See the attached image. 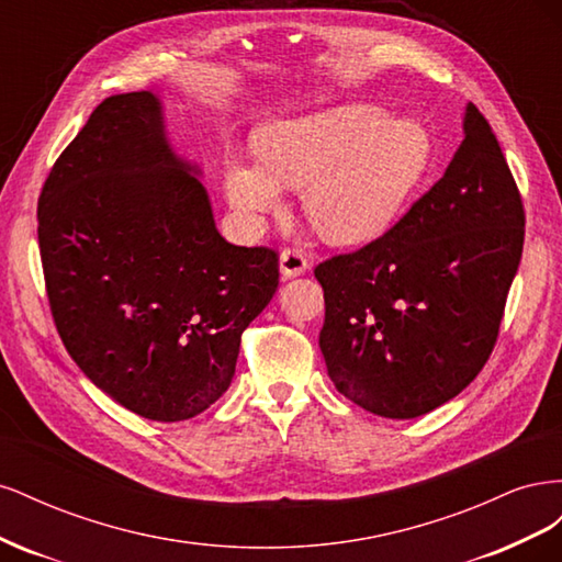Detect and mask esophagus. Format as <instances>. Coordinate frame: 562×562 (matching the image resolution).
Instances as JSON below:
<instances>
[{"instance_id":"esophagus-1","label":"esophagus","mask_w":562,"mask_h":562,"mask_svg":"<svg viewBox=\"0 0 562 562\" xmlns=\"http://www.w3.org/2000/svg\"><path fill=\"white\" fill-rule=\"evenodd\" d=\"M307 271V255L302 248H283L281 250V274L283 277H300Z\"/></svg>"}]
</instances>
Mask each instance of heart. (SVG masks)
Masks as SVG:
<instances>
[{
	"instance_id": "b5f03b06",
	"label": "heart",
	"mask_w": 562,
	"mask_h": 562,
	"mask_svg": "<svg viewBox=\"0 0 562 562\" xmlns=\"http://www.w3.org/2000/svg\"><path fill=\"white\" fill-rule=\"evenodd\" d=\"M258 166H227V196L250 227L281 206V187H302V211L339 246L375 241L427 180L436 145L429 128L378 105L353 103L267 128Z\"/></svg>"
}]
</instances>
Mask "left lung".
<instances>
[{
  "label": "left lung",
  "instance_id": "left-lung-1",
  "mask_svg": "<svg viewBox=\"0 0 562 562\" xmlns=\"http://www.w3.org/2000/svg\"><path fill=\"white\" fill-rule=\"evenodd\" d=\"M522 239L512 168L469 105L443 178L380 239L314 269L326 300L318 347L339 394L411 419L467 389L497 345Z\"/></svg>",
  "mask_w": 562,
  "mask_h": 562
}]
</instances>
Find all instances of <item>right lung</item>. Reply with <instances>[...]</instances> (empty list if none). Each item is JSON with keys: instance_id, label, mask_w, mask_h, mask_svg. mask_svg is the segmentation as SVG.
Here are the masks:
<instances>
[{"instance_id": "1", "label": "right lung", "mask_w": 562, "mask_h": 562, "mask_svg": "<svg viewBox=\"0 0 562 562\" xmlns=\"http://www.w3.org/2000/svg\"><path fill=\"white\" fill-rule=\"evenodd\" d=\"M164 138L149 91L105 98L37 203L50 316L67 353L131 413L180 422L225 394L279 252L234 246Z\"/></svg>"}]
</instances>
